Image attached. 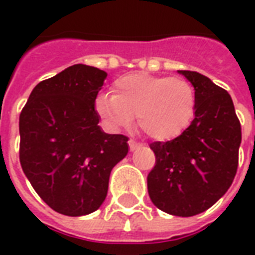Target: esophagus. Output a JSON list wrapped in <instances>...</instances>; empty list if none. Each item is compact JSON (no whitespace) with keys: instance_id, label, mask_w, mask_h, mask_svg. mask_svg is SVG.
<instances>
[{"instance_id":"1","label":"esophagus","mask_w":255,"mask_h":255,"mask_svg":"<svg viewBox=\"0 0 255 255\" xmlns=\"http://www.w3.org/2000/svg\"><path fill=\"white\" fill-rule=\"evenodd\" d=\"M128 146H129V150H131V151H133V150L138 149L140 144L136 143V142H135L133 139H129V140H128Z\"/></svg>"}]
</instances>
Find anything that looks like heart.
Here are the masks:
<instances>
[{"label":"heart","mask_w":255,"mask_h":255,"mask_svg":"<svg viewBox=\"0 0 255 255\" xmlns=\"http://www.w3.org/2000/svg\"><path fill=\"white\" fill-rule=\"evenodd\" d=\"M197 109L192 84L180 76L131 73L115 80L112 94H100L95 111L111 127H138L154 140L177 138L191 124Z\"/></svg>","instance_id":"obj_1"}]
</instances>
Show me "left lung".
I'll return each instance as SVG.
<instances>
[{
	"label": "left lung",
	"instance_id": "obj_1",
	"mask_svg": "<svg viewBox=\"0 0 255 255\" xmlns=\"http://www.w3.org/2000/svg\"><path fill=\"white\" fill-rule=\"evenodd\" d=\"M179 73L194 86L195 116L177 138L150 144L155 165L147 175V190L160 210L190 217L213 206L231 187L242 131L232 98L224 89L194 71Z\"/></svg>",
	"mask_w": 255,
	"mask_h": 255
}]
</instances>
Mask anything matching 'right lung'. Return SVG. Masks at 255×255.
Listing matches in <instances>:
<instances>
[{
    "mask_svg": "<svg viewBox=\"0 0 255 255\" xmlns=\"http://www.w3.org/2000/svg\"><path fill=\"white\" fill-rule=\"evenodd\" d=\"M105 71L75 64L42 80L20 113V164L36 194L58 213L84 216L105 201L128 138L98 126L95 98Z\"/></svg>",
    "mask_w": 255,
    "mask_h": 255,
    "instance_id": "add662e5",
    "label": "right lung"
}]
</instances>
